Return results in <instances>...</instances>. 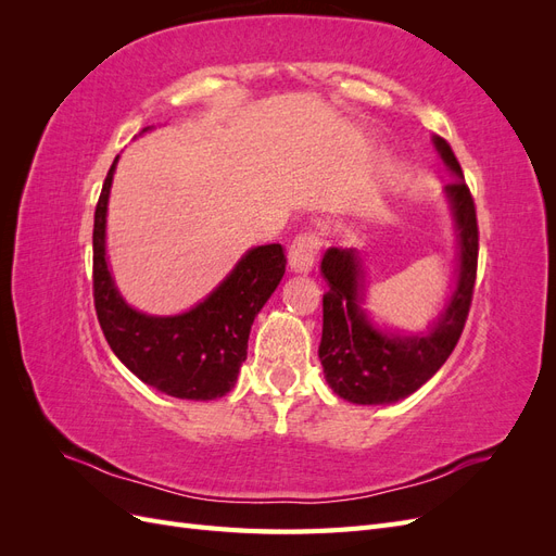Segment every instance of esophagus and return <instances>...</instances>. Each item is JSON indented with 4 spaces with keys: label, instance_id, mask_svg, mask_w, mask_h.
<instances>
[{
    "label": "esophagus",
    "instance_id": "obj_1",
    "mask_svg": "<svg viewBox=\"0 0 556 556\" xmlns=\"http://www.w3.org/2000/svg\"><path fill=\"white\" fill-rule=\"evenodd\" d=\"M319 250V239L315 233H301L294 239L290 248V268L294 274H308L313 271V264Z\"/></svg>",
    "mask_w": 556,
    "mask_h": 556
}]
</instances>
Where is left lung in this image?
Returning <instances> with one entry per match:
<instances>
[{
    "label": "left lung",
    "instance_id": "1",
    "mask_svg": "<svg viewBox=\"0 0 556 556\" xmlns=\"http://www.w3.org/2000/svg\"><path fill=\"white\" fill-rule=\"evenodd\" d=\"M431 143L454 178L445 185L443 197L457 239L454 285L439 315L417 331L380 323L366 308V257L362 252L329 248L319 262V274L329 288L323 299L319 362L333 394L357 406H387L417 392L447 362L466 325L478 268L476 206L452 148L435 134Z\"/></svg>",
    "mask_w": 556,
    "mask_h": 556
}]
</instances>
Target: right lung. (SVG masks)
<instances>
[{
    "label": "right lung",
    "instance_id": "add662e5",
    "mask_svg": "<svg viewBox=\"0 0 556 556\" xmlns=\"http://www.w3.org/2000/svg\"><path fill=\"white\" fill-rule=\"evenodd\" d=\"M146 127L143 131H148ZM115 157L94 211V308L115 357L153 390L185 401L220 399L237 384L250 327L285 276L280 243L245 250L217 288L176 315H150L121 294L106 255Z\"/></svg>",
    "mask_w": 556,
    "mask_h": 556
}]
</instances>
